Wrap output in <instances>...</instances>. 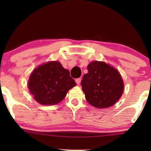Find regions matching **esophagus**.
<instances>
[{"label":"esophagus","mask_w":151,"mask_h":151,"mask_svg":"<svg viewBox=\"0 0 151 151\" xmlns=\"http://www.w3.org/2000/svg\"><path fill=\"white\" fill-rule=\"evenodd\" d=\"M81 78H77V79H75V81H76V83H77V84H80V82H81Z\"/></svg>","instance_id":"obj_1"}]
</instances>
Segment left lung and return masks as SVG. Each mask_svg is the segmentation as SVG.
Returning a JSON list of instances; mask_svg holds the SVG:
<instances>
[{
  "instance_id": "obj_1",
  "label": "left lung",
  "mask_w": 151,
  "mask_h": 151,
  "mask_svg": "<svg viewBox=\"0 0 151 151\" xmlns=\"http://www.w3.org/2000/svg\"><path fill=\"white\" fill-rule=\"evenodd\" d=\"M88 73L81 81L85 98L91 105L99 109L111 106L124 91V82L119 72L104 62H91Z\"/></svg>"
}]
</instances>
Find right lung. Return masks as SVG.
I'll list each match as a JSON object with an SVG mask.
<instances>
[{
  "instance_id": "add662e5",
  "label": "right lung",
  "mask_w": 151,
  "mask_h": 151,
  "mask_svg": "<svg viewBox=\"0 0 151 151\" xmlns=\"http://www.w3.org/2000/svg\"><path fill=\"white\" fill-rule=\"evenodd\" d=\"M76 86L70 77L58 62H49L40 65L31 74L28 88L35 99L43 105H54L65 99L67 91Z\"/></svg>"
}]
</instances>
